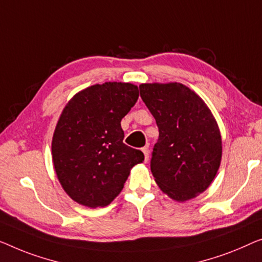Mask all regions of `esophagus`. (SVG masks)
Segmentation results:
<instances>
[{
	"instance_id": "obj_1",
	"label": "esophagus",
	"mask_w": 262,
	"mask_h": 262,
	"mask_svg": "<svg viewBox=\"0 0 262 262\" xmlns=\"http://www.w3.org/2000/svg\"><path fill=\"white\" fill-rule=\"evenodd\" d=\"M142 151L144 154V161L148 162V160H149V149H148V144H146V146L142 148Z\"/></svg>"
}]
</instances>
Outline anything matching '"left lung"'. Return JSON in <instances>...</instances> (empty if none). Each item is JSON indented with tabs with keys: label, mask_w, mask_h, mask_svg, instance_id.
Segmentation results:
<instances>
[{
	"label": "left lung",
	"mask_w": 262,
	"mask_h": 262,
	"mask_svg": "<svg viewBox=\"0 0 262 262\" xmlns=\"http://www.w3.org/2000/svg\"><path fill=\"white\" fill-rule=\"evenodd\" d=\"M140 95L159 127L150 170L160 189L179 202L205 192L222 156L220 129L208 106L179 82L142 83Z\"/></svg>",
	"instance_id": "left-lung-1"
}]
</instances>
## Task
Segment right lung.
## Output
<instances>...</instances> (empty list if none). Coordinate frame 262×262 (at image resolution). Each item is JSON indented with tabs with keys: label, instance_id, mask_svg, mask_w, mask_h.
Masks as SVG:
<instances>
[{
	"label": "right lung",
	"instance_id": "obj_1",
	"mask_svg": "<svg viewBox=\"0 0 262 262\" xmlns=\"http://www.w3.org/2000/svg\"><path fill=\"white\" fill-rule=\"evenodd\" d=\"M138 99V85L104 82L76 93L62 111L53 135V163L62 188L77 204L108 206L130 169L144 160L141 150L123 143L121 128Z\"/></svg>",
	"mask_w": 262,
	"mask_h": 262
}]
</instances>
